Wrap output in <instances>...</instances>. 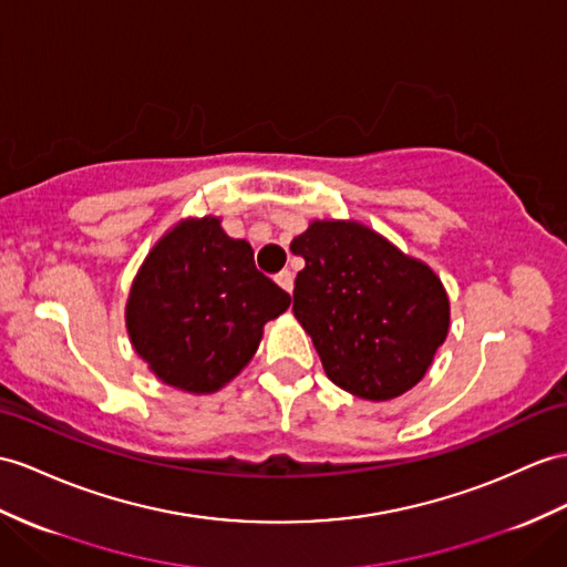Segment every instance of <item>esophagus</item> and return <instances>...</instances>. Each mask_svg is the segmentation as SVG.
<instances>
[{
    "instance_id": "1",
    "label": "esophagus",
    "mask_w": 567,
    "mask_h": 567,
    "mask_svg": "<svg viewBox=\"0 0 567 567\" xmlns=\"http://www.w3.org/2000/svg\"><path fill=\"white\" fill-rule=\"evenodd\" d=\"M276 284H279L286 293H293V274L291 271L276 274Z\"/></svg>"
}]
</instances>
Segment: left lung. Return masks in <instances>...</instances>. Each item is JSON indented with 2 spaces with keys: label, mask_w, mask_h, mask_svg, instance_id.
<instances>
[{
  "label": "left lung",
  "mask_w": 567,
  "mask_h": 567,
  "mask_svg": "<svg viewBox=\"0 0 567 567\" xmlns=\"http://www.w3.org/2000/svg\"><path fill=\"white\" fill-rule=\"evenodd\" d=\"M291 252L306 259L293 315L327 378L368 402L416 388L450 331L440 276L358 220H310Z\"/></svg>",
  "instance_id": "left-lung-1"
}]
</instances>
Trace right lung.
I'll return each instance as SVG.
<instances>
[{"mask_svg":"<svg viewBox=\"0 0 567 567\" xmlns=\"http://www.w3.org/2000/svg\"><path fill=\"white\" fill-rule=\"evenodd\" d=\"M291 296L255 269L247 240L218 216L183 218L136 271L124 322L136 355L175 390L214 394L252 361Z\"/></svg>","mask_w":567,"mask_h":567,"instance_id":"right-lung-1","label":"right lung"}]
</instances>
